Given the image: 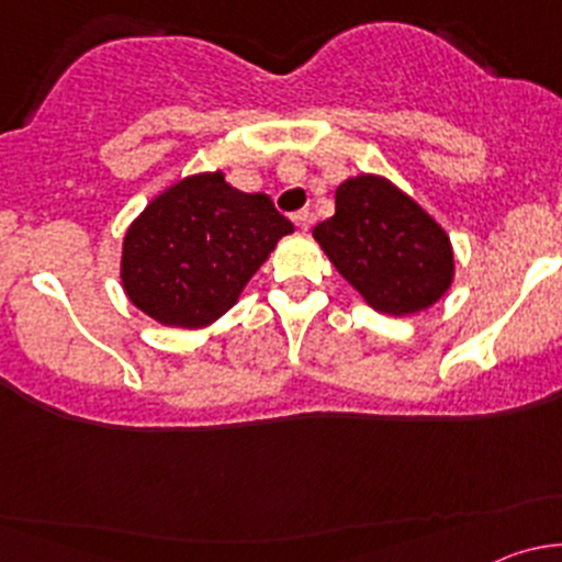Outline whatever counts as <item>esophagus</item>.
Instances as JSON below:
<instances>
[{"instance_id":"1","label":"esophagus","mask_w":562,"mask_h":562,"mask_svg":"<svg viewBox=\"0 0 562 562\" xmlns=\"http://www.w3.org/2000/svg\"><path fill=\"white\" fill-rule=\"evenodd\" d=\"M293 223H296L299 231H307L310 223H313V214H310L307 209H304V212H296L293 214Z\"/></svg>"}]
</instances>
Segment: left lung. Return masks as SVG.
I'll return each instance as SVG.
<instances>
[{
	"mask_svg": "<svg viewBox=\"0 0 562 562\" xmlns=\"http://www.w3.org/2000/svg\"><path fill=\"white\" fill-rule=\"evenodd\" d=\"M313 236L375 313H424L454 282L443 225L386 176H348L334 192V217L317 223Z\"/></svg>",
	"mask_w": 562,
	"mask_h": 562,
	"instance_id": "obj_1",
	"label": "left lung"
}]
</instances>
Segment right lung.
<instances>
[{"label": "right lung", "instance_id": "right-lung-1", "mask_svg": "<svg viewBox=\"0 0 562 562\" xmlns=\"http://www.w3.org/2000/svg\"><path fill=\"white\" fill-rule=\"evenodd\" d=\"M293 234L266 192L223 171L184 176L151 198L122 241L124 296L168 328H206L241 299L255 271Z\"/></svg>", "mask_w": 562, "mask_h": 562}]
</instances>
